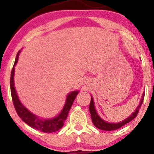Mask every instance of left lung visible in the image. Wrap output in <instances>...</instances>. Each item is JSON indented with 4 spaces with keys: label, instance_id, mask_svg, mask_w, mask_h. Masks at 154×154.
I'll list each match as a JSON object with an SVG mask.
<instances>
[{
    "label": "left lung",
    "instance_id": "8db88e82",
    "mask_svg": "<svg viewBox=\"0 0 154 154\" xmlns=\"http://www.w3.org/2000/svg\"><path fill=\"white\" fill-rule=\"evenodd\" d=\"M144 95H145V92H143V93L142 97H141V99L140 100L139 105L137 106V108H136L135 110L134 111V112H132V114L128 116V117L126 118V119H125L122 122H117V123L108 122L103 120L99 115H98V112H97V111L95 110V103H94V100H93V98L91 95V103H90L89 111H90V113H91V119H92V121H93V125H94L97 128L100 129V130H106V131L116 130H117V129L122 128V127L124 126L125 125H126V124L130 122V121H132L133 119H135V116L137 115L140 107V106L142 105L143 102Z\"/></svg>",
    "mask_w": 154,
    "mask_h": 154
}]
</instances>
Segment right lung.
<instances>
[{"label": "right lung", "instance_id": "1", "mask_svg": "<svg viewBox=\"0 0 154 154\" xmlns=\"http://www.w3.org/2000/svg\"><path fill=\"white\" fill-rule=\"evenodd\" d=\"M21 51H22V50H20L17 53L14 64L11 74L10 79L11 93L12 100H13V103L14 105L16 111H17L19 117L24 122L27 124L29 126L32 127V128L40 130V131L43 132H54L58 131L63 127V122L66 119L69 111L72 106V103H73L76 96L78 94L79 91L76 90V91L70 92L69 93L67 94L62 110L61 111V112L59 114L54 116V117L49 118V119H43V118H41L40 116L35 114L34 113L29 111L27 108H26L25 106L20 101L14 87L15 66L18 62L19 56Z\"/></svg>", "mask_w": 154, "mask_h": 154}]
</instances>
